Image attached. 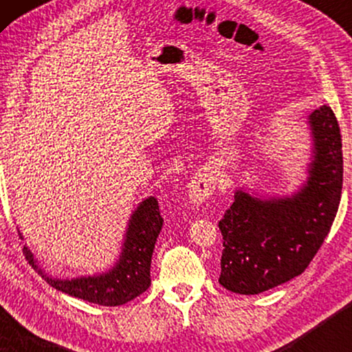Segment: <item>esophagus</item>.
Instances as JSON below:
<instances>
[{
	"label": "esophagus",
	"mask_w": 352,
	"mask_h": 352,
	"mask_svg": "<svg viewBox=\"0 0 352 352\" xmlns=\"http://www.w3.org/2000/svg\"><path fill=\"white\" fill-rule=\"evenodd\" d=\"M218 186V175L214 171L195 173L189 182V200L194 205L204 204L208 200Z\"/></svg>",
	"instance_id": "obj_1"
}]
</instances>
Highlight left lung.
Segmentation results:
<instances>
[{
  "label": "left lung",
  "instance_id": "left-lung-1",
  "mask_svg": "<svg viewBox=\"0 0 352 352\" xmlns=\"http://www.w3.org/2000/svg\"><path fill=\"white\" fill-rule=\"evenodd\" d=\"M309 124L314 160L306 184L283 199L237 190L218 223L224 247L219 283L230 292L258 295L300 276L330 232L343 187L340 126L329 105L314 110Z\"/></svg>",
  "mask_w": 352,
  "mask_h": 352
}]
</instances>
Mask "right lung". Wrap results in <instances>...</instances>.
I'll list each match as a JSON object with an SVG mask.
<instances>
[{"instance_id": "1", "label": "right lung", "mask_w": 352, "mask_h": 352, "mask_svg": "<svg viewBox=\"0 0 352 352\" xmlns=\"http://www.w3.org/2000/svg\"><path fill=\"white\" fill-rule=\"evenodd\" d=\"M163 226L155 197H148L131 214L122 254L110 271L93 277L54 278L38 269L33 254L23 247L28 263L56 290L102 306H122L142 295L151 285V263L157 237Z\"/></svg>"}]
</instances>
